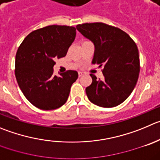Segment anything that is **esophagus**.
Masks as SVG:
<instances>
[{
    "mask_svg": "<svg viewBox=\"0 0 160 160\" xmlns=\"http://www.w3.org/2000/svg\"><path fill=\"white\" fill-rule=\"evenodd\" d=\"M83 72H78V75H79V77H82V76H83Z\"/></svg>",
    "mask_w": 160,
    "mask_h": 160,
    "instance_id": "obj_1",
    "label": "esophagus"
}]
</instances>
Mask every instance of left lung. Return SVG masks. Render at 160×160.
Listing matches in <instances>:
<instances>
[{"label":"left lung","instance_id":"obj_1","mask_svg":"<svg viewBox=\"0 0 160 160\" xmlns=\"http://www.w3.org/2000/svg\"><path fill=\"white\" fill-rule=\"evenodd\" d=\"M77 29L95 45L92 64L103 67V80L91 74L92 83L85 90L88 98L98 107L118 106L138 80L140 58L135 42L122 30L103 23L78 24Z\"/></svg>","mask_w":160,"mask_h":160}]
</instances>
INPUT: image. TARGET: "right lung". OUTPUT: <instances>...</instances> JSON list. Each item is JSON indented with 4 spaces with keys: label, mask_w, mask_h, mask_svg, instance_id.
<instances>
[{
    "label": "right lung",
    "mask_w": 160,
    "mask_h": 160,
    "mask_svg": "<svg viewBox=\"0 0 160 160\" xmlns=\"http://www.w3.org/2000/svg\"><path fill=\"white\" fill-rule=\"evenodd\" d=\"M76 38V28L50 25L32 31L18 48L15 75L19 88L32 105L44 110L66 102L78 72L68 70L53 76L55 60L66 55Z\"/></svg>",
    "instance_id": "right-lung-1"
}]
</instances>
